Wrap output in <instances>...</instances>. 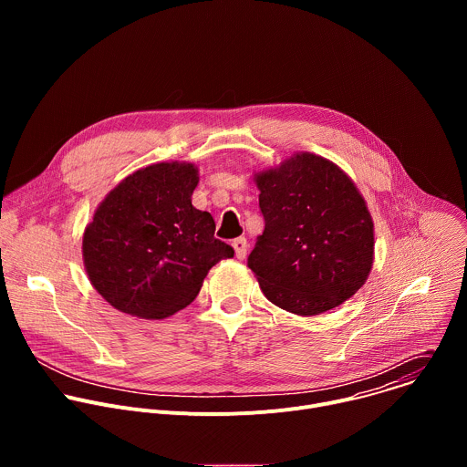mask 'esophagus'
Here are the masks:
<instances>
[{
    "label": "esophagus",
    "instance_id": "34e87169",
    "mask_svg": "<svg viewBox=\"0 0 467 467\" xmlns=\"http://www.w3.org/2000/svg\"><path fill=\"white\" fill-rule=\"evenodd\" d=\"M231 245H233V249H234V254H236V258H245V254H247V249H249L247 238H244V236H240V238H234V240L231 242Z\"/></svg>",
    "mask_w": 467,
    "mask_h": 467
}]
</instances>
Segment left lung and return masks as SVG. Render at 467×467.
<instances>
[{"instance_id": "1", "label": "left lung", "mask_w": 467, "mask_h": 467, "mask_svg": "<svg viewBox=\"0 0 467 467\" xmlns=\"http://www.w3.org/2000/svg\"><path fill=\"white\" fill-rule=\"evenodd\" d=\"M264 233L247 265L274 305L317 316L353 297L373 265V220L353 179L301 151L253 175Z\"/></svg>"}]
</instances>
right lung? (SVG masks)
Segmentation results:
<instances>
[{
	"label": "right lung",
	"mask_w": 467,
	"mask_h": 467,
	"mask_svg": "<svg viewBox=\"0 0 467 467\" xmlns=\"http://www.w3.org/2000/svg\"><path fill=\"white\" fill-rule=\"evenodd\" d=\"M199 170L157 162L127 175L98 205L83 234V262L98 294L116 310L164 319L190 305L214 264L234 249L192 205Z\"/></svg>",
	"instance_id": "right-lung-1"
}]
</instances>
